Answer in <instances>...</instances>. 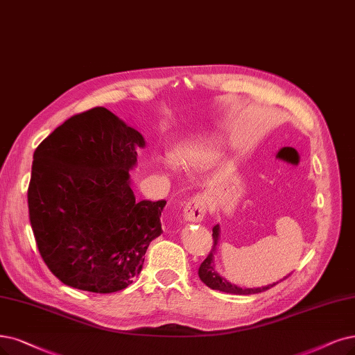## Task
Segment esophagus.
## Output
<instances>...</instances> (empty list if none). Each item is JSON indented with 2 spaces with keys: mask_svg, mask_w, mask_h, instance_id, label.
<instances>
[{
  "mask_svg": "<svg viewBox=\"0 0 355 355\" xmlns=\"http://www.w3.org/2000/svg\"><path fill=\"white\" fill-rule=\"evenodd\" d=\"M206 215V203L202 196H194V198L184 206L182 218L189 222H202Z\"/></svg>",
  "mask_w": 355,
  "mask_h": 355,
  "instance_id": "34e87169",
  "label": "esophagus"
}]
</instances>
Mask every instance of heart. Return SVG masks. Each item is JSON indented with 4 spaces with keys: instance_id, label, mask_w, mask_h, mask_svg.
Segmentation results:
<instances>
[{
    "instance_id": "obj_1",
    "label": "heart",
    "mask_w": 355,
    "mask_h": 355,
    "mask_svg": "<svg viewBox=\"0 0 355 355\" xmlns=\"http://www.w3.org/2000/svg\"><path fill=\"white\" fill-rule=\"evenodd\" d=\"M222 152L220 144L216 141H205V143H196L190 146L184 153H182V162L190 166H200L211 161H215L219 157ZM165 166H171L173 162L164 159Z\"/></svg>"
}]
</instances>
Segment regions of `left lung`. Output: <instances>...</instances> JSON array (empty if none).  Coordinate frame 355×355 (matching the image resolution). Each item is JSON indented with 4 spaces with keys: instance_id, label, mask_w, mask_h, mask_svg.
<instances>
[{
    "instance_id": "obj_1",
    "label": "left lung",
    "mask_w": 355,
    "mask_h": 355,
    "mask_svg": "<svg viewBox=\"0 0 355 355\" xmlns=\"http://www.w3.org/2000/svg\"><path fill=\"white\" fill-rule=\"evenodd\" d=\"M212 231H214V234H212L214 247H212L211 253H209V256L205 259V261L199 268V278L202 279L203 284H206L209 288H212V290H218V291L227 293V294H237V295H250V294L263 293V291L269 290V288H272L273 285L278 284V282H273V284H269L266 286H260V288H241V286H237V285L228 282L224 277H220V275L215 270V254L218 252V243H219V234H220L219 225H215L212 228Z\"/></svg>"
}]
</instances>
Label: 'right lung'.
<instances>
[{
	"mask_svg": "<svg viewBox=\"0 0 355 355\" xmlns=\"http://www.w3.org/2000/svg\"><path fill=\"white\" fill-rule=\"evenodd\" d=\"M143 136L107 108L77 114L33 153L29 218L44 261L65 285L110 294L127 288L162 234L165 200L137 202L130 171Z\"/></svg>",
	"mask_w": 355,
	"mask_h": 355,
	"instance_id": "obj_1",
	"label": "right lung"
}]
</instances>
